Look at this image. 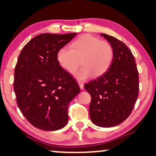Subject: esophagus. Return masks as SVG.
<instances>
[{
  "mask_svg": "<svg viewBox=\"0 0 156 156\" xmlns=\"http://www.w3.org/2000/svg\"><path fill=\"white\" fill-rule=\"evenodd\" d=\"M78 85H79V87L80 89H83V86H84L83 83L82 81H78Z\"/></svg>",
  "mask_w": 156,
  "mask_h": 156,
  "instance_id": "esophagus-1",
  "label": "esophagus"
}]
</instances>
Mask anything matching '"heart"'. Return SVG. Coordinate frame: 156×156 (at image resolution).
<instances>
[{"label":"heart","mask_w":156,"mask_h":156,"mask_svg":"<svg viewBox=\"0 0 156 156\" xmlns=\"http://www.w3.org/2000/svg\"><path fill=\"white\" fill-rule=\"evenodd\" d=\"M113 58L112 44L90 34L82 35L70 44V49L62 47L57 53L59 64L69 73L76 71L81 60L83 67L75 73L80 80L102 76L109 70Z\"/></svg>","instance_id":"heart-1"}]
</instances>
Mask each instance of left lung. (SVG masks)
<instances>
[{
	"mask_svg": "<svg viewBox=\"0 0 156 156\" xmlns=\"http://www.w3.org/2000/svg\"><path fill=\"white\" fill-rule=\"evenodd\" d=\"M114 49L109 70L84 85L91 96L90 119L94 125L112 127L119 125L133 111L139 92V76L133 55L125 43L101 34Z\"/></svg>",
	"mask_w": 156,
	"mask_h": 156,
	"instance_id": "obj_1",
	"label": "left lung"
}]
</instances>
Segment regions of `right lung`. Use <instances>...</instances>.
Masks as SVG:
<instances>
[{
	"label": "right lung",
	"mask_w": 156,
	"mask_h": 156,
	"mask_svg": "<svg viewBox=\"0 0 156 156\" xmlns=\"http://www.w3.org/2000/svg\"><path fill=\"white\" fill-rule=\"evenodd\" d=\"M76 35H37L19 56L13 81L17 105L38 129L55 131L68 123V104L80 89L71 75L60 66L57 53Z\"/></svg>",
	"instance_id": "obj_1"
}]
</instances>
